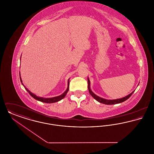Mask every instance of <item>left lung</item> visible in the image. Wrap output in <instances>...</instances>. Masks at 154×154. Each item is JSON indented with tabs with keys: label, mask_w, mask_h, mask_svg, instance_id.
<instances>
[{
	"label": "left lung",
	"mask_w": 154,
	"mask_h": 154,
	"mask_svg": "<svg viewBox=\"0 0 154 154\" xmlns=\"http://www.w3.org/2000/svg\"><path fill=\"white\" fill-rule=\"evenodd\" d=\"M88 88L89 90V92L91 94V95L92 96L95 100H96L97 102L101 103L103 104H107V105H110V104H118V103H121L124 102L125 100H126L128 99H129L131 96L132 95L133 93L134 92L133 91L131 94H130L129 95L124 97L122 98H120V99H114V100H107V99H105L102 98L96 95L95 94L91 91V88H90V81L89 80V78H88Z\"/></svg>",
	"instance_id": "left-lung-1"
}]
</instances>
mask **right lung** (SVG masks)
<instances>
[{
	"label": "right lung",
	"instance_id": "1",
	"mask_svg": "<svg viewBox=\"0 0 154 154\" xmlns=\"http://www.w3.org/2000/svg\"><path fill=\"white\" fill-rule=\"evenodd\" d=\"M20 80L21 82H22V84L23 86L24 87V88L26 89V90L28 91V92L29 94L31 96H32L34 99H35L37 100L40 101L42 102L47 103H52L57 102L58 101H60V100H62V99H63L65 97V96H66V94L67 93L68 91H69V79L68 80V84H67V88L65 91V92H64L62 95L58 96H56V97H51V98H44V97H38L36 95H35L34 94L32 93L28 89V88H26L25 86L22 84V80L21 78L20 77Z\"/></svg>",
	"mask_w": 154,
	"mask_h": 154
}]
</instances>
